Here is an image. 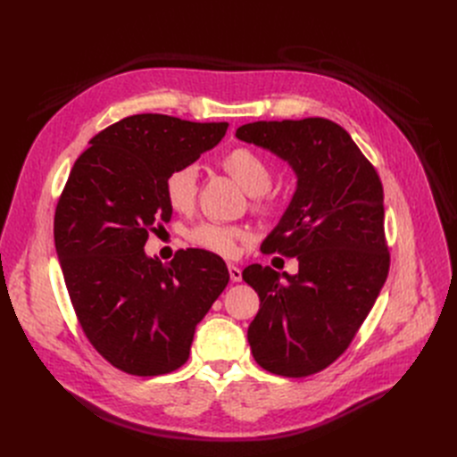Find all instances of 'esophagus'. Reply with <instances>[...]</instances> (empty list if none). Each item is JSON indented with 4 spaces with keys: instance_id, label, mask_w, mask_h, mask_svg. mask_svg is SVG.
I'll return each mask as SVG.
<instances>
[{
    "instance_id": "34e87169",
    "label": "esophagus",
    "mask_w": 457,
    "mask_h": 457,
    "mask_svg": "<svg viewBox=\"0 0 457 457\" xmlns=\"http://www.w3.org/2000/svg\"><path fill=\"white\" fill-rule=\"evenodd\" d=\"M228 273H230V280H232V282H240V280H242V270L237 268V266L230 264V266H228Z\"/></svg>"
}]
</instances>
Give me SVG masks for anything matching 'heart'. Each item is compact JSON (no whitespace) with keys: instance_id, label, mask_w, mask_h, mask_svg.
<instances>
[{"instance_id":"obj_1","label":"heart","mask_w":457,"mask_h":457,"mask_svg":"<svg viewBox=\"0 0 457 457\" xmlns=\"http://www.w3.org/2000/svg\"><path fill=\"white\" fill-rule=\"evenodd\" d=\"M221 167L254 197L258 210L268 208V189L273 175L268 162L247 146H237L223 156ZM199 195V170L195 165H180L172 169L165 179V197L172 210L189 212ZM247 232L237 227L221 223H201L187 232V240L199 249L221 256H234L237 245L245 240Z\"/></svg>"}]
</instances>
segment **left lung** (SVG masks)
<instances>
[{"instance_id":"8db88e82","label":"left lung","mask_w":457,"mask_h":457,"mask_svg":"<svg viewBox=\"0 0 457 457\" xmlns=\"http://www.w3.org/2000/svg\"><path fill=\"white\" fill-rule=\"evenodd\" d=\"M236 137L295 172L294 197L260 251L295 256L299 271L251 264L242 277L260 297L247 329L254 361L305 378L344 353L385 285L383 186L352 136L328 119L249 122Z\"/></svg>"}]
</instances>
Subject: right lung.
<instances>
[{
  "mask_svg": "<svg viewBox=\"0 0 457 457\" xmlns=\"http://www.w3.org/2000/svg\"><path fill=\"white\" fill-rule=\"evenodd\" d=\"M227 128L126 117L89 141L62 189L54 237L64 285L87 338L126 374L180 368L195 328L228 285L223 258L208 251H179L167 264L145 253L148 232L172 215L167 175L197 162Z\"/></svg>",
  "mask_w": 457,
  "mask_h": 457,
  "instance_id": "1",
  "label": "right lung"
}]
</instances>
